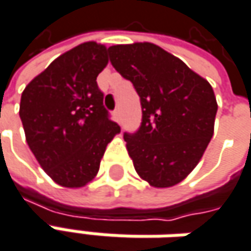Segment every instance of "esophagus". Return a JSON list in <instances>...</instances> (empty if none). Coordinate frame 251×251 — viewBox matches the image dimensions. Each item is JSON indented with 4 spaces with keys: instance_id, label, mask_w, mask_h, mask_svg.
<instances>
[{
    "instance_id": "obj_1",
    "label": "esophagus",
    "mask_w": 251,
    "mask_h": 251,
    "mask_svg": "<svg viewBox=\"0 0 251 251\" xmlns=\"http://www.w3.org/2000/svg\"><path fill=\"white\" fill-rule=\"evenodd\" d=\"M114 119L117 121L118 124L121 122V111H119V109H115V111H114Z\"/></svg>"
}]
</instances>
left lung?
I'll return each instance as SVG.
<instances>
[{
	"mask_svg": "<svg viewBox=\"0 0 251 251\" xmlns=\"http://www.w3.org/2000/svg\"><path fill=\"white\" fill-rule=\"evenodd\" d=\"M108 51L112 66L140 96L142 126L124 134L137 175L158 189L180 183L214 134L218 104L211 84L149 41L117 44Z\"/></svg>",
	"mask_w": 251,
	"mask_h": 251,
	"instance_id": "obj_1",
	"label": "left lung"
}]
</instances>
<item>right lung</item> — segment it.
Segmentation results:
<instances>
[{"label": "right lung", "mask_w": 251, "mask_h": 251, "mask_svg": "<svg viewBox=\"0 0 251 251\" xmlns=\"http://www.w3.org/2000/svg\"><path fill=\"white\" fill-rule=\"evenodd\" d=\"M108 48L86 41L55 58L22 93L19 117L41 168L62 187L79 189L96 177L121 127L108 119L97 76Z\"/></svg>", "instance_id": "add662e5"}]
</instances>
